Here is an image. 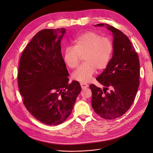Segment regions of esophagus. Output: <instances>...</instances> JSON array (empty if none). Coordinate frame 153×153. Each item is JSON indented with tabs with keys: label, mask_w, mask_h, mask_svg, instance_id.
<instances>
[{
	"label": "esophagus",
	"mask_w": 153,
	"mask_h": 153,
	"mask_svg": "<svg viewBox=\"0 0 153 153\" xmlns=\"http://www.w3.org/2000/svg\"><path fill=\"white\" fill-rule=\"evenodd\" d=\"M80 85H81V88H82V89H84V88H87V87H88V84H87L85 83V82H80Z\"/></svg>",
	"instance_id": "obj_1"
}]
</instances>
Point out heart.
Listing matches in <instances>:
<instances>
[{"label":"heart","mask_w":153,"mask_h":153,"mask_svg":"<svg viewBox=\"0 0 153 153\" xmlns=\"http://www.w3.org/2000/svg\"><path fill=\"white\" fill-rule=\"evenodd\" d=\"M114 45L111 39L94 31L82 33L74 40V46L65 48L63 59L70 68H75L84 55L83 63L72 74L74 79L82 82L90 80L97 71L105 69L111 59Z\"/></svg>","instance_id":"obj_1"}]
</instances>
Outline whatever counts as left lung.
I'll list each match as a JSON object with an SVG mask.
<instances>
[{
  "label": "left lung",
  "instance_id": "1",
  "mask_svg": "<svg viewBox=\"0 0 153 153\" xmlns=\"http://www.w3.org/2000/svg\"><path fill=\"white\" fill-rule=\"evenodd\" d=\"M113 33L114 49L109 64L97 80L105 87L90 84L91 105L105 119H114L124 114L130 108L139 85L140 63L138 55L129 39L120 30L104 23ZM112 90L110 92L107 90Z\"/></svg>",
  "mask_w": 153,
  "mask_h": 153
}]
</instances>
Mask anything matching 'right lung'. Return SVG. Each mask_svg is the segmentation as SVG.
I'll list each match as a JSON object with an SVG mask.
<instances>
[{"mask_svg":"<svg viewBox=\"0 0 153 153\" xmlns=\"http://www.w3.org/2000/svg\"><path fill=\"white\" fill-rule=\"evenodd\" d=\"M57 30L62 34L58 38ZM65 33L64 28L40 30L23 50L19 65L18 85L23 104L38 120L49 126L67 119L81 90L78 81L68 83L60 45Z\"/></svg>","mask_w":153,"mask_h":153,"instance_id":"right-lung-1","label":"right lung"}]
</instances>
